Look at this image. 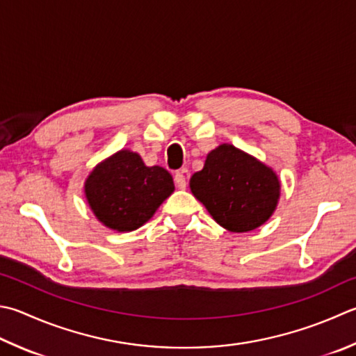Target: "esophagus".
I'll return each instance as SVG.
<instances>
[{
  "label": "esophagus",
  "instance_id": "esophagus-1",
  "mask_svg": "<svg viewBox=\"0 0 356 356\" xmlns=\"http://www.w3.org/2000/svg\"><path fill=\"white\" fill-rule=\"evenodd\" d=\"M175 184H177L178 189H186L187 181H186L184 172H178V173H177V175H175Z\"/></svg>",
  "mask_w": 356,
  "mask_h": 356
}]
</instances>
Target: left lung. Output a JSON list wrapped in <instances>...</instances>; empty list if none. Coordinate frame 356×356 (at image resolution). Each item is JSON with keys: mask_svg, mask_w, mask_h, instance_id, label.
<instances>
[{"mask_svg": "<svg viewBox=\"0 0 356 356\" xmlns=\"http://www.w3.org/2000/svg\"><path fill=\"white\" fill-rule=\"evenodd\" d=\"M189 186L211 217L231 232L257 229L270 220L280 198L276 172L232 144L207 153L204 167L193 173Z\"/></svg>", "mask_w": 356, "mask_h": 356, "instance_id": "obj_1", "label": "left lung"}]
</instances>
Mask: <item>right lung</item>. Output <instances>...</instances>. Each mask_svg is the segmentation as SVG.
Segmentation results:
<instances>
[{"label": "right lung", "instance_id": "1", "mask_svg": "<svg viewBox=\"0 0 356 356\" xmlns=\"http://www.w3.org/2000/svg\"><path fill=\"white\" fill-rule=\"evenodd\" d=\"M83 191L100 223L113 231L130 232L155 216L175 184L163 167L145 165L139 153L122 149L90 172Z\"/></svg>", "mask_w": 356, "mask_h": 356}]
</instances>
